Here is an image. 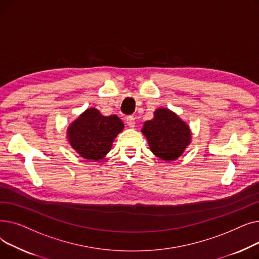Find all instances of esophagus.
Returning a JSON list of instances; mask_svg holds the SVG:
<instances>
[{
	"label": "esophagus",
	"instance_id": "34e87169",
	"mask_svg": "<svg viewBox=\"0 0 259 259\" xmlns=\"http://www.w3.org/2000/svg\"><path fill=\"white\" fill-rule=\"evenodd\" d=\"M126 122H127V125L130 128H134L135 127V119H134V117L132 115H128L126 117Z\"/></svg>",
	"mask_w": 259,
	"mask_h": 259
}]
</instances>
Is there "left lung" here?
Wrapping results in <instances>:
<instances>
[{
  "label": "left lung",
  "mask_w": 259,
  "mask_h": 259,
  "mask_svg": "<svg viewBox=\"0 0 259 259\" xmlns=\"http://www.w3.org/2000/svg\"><path fill=\"white\" fill-rule=\"evenodd\" d=\"M142 132L153 154L166 161L179 158L191 143L189 126L166 108L156 109L154 117L145 121Z\"/></svg>",
  "instance_id": "left-lung-1"
}]
</instances>
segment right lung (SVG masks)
Listing matches in <instances>:
<instances>
[{"label":"right lung","mask_w":259,"mask_h":259,"mask_svg":"<svg viewBox=\"0 0 259 259\" xmlns=\"http://www.w3.org/2000/svg\"><path fill=\"white\" fill-rule=\"evenodd\" d=\"M124 122L113 114L105 116L98 109L89 108L67 129L68 142L85 159L98 161L110 151Z\"/></svg>","instance_id":"1"}]
</instances>
